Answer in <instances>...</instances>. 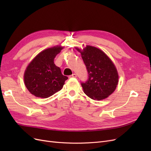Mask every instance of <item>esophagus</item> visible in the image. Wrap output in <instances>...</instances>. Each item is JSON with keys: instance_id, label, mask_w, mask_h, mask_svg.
I'll list each match as a JSON object with an SVG mask.
<instances>
[{"instance_id": "esophagus-1", "label": "esophagus", "mask_w": 151, "mask_h": 151, "mask_svg": "<svg viewBox=\"0 0 151 151\" xmlns=\"http://www.w3.org/2000/svg\"><path fill=\"white\" fill-rule=\"evenodd\" d=\"M76 77H77V75L76 74H73L72 75L69 76V78H76Z\"/></svg>"}]
</instances>
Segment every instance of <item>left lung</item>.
<instances>
[{
	"label": "left lung",
	"instance_id": "obj_1",
	"mask_svg": "<svg viewBox=\"0 0 151 151\" xmlns=\"http://www.w3.org/2000/svg\"><path fill=\"white\" fill-rule=\"evenodd\" d=\"M75 48L81 57L88 72L89 79L82 83L84 93L94 100L107 98L116 89L118 83V73L114 63L101 50L86 45L82 50Z\"/></svg>",
	"mask_w": 151,
	"mask_h": 151
}]
</instances>
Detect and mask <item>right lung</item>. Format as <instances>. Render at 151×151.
Masks as SVG:
<instances>
[{"instance_id":"1","label":"right lung","mask_w":151,"mask_h":151,"mask_svg":"<svg viewBox=\"0 0 151 151\" xmlns=\"http://www.w3.org/2000/svg\"><path fill=\"white\" fill-rule=\"evenodd\" d=\"M64 48L61 45L48 48L40 52L26 67L24 84L35 96L47 98L62 89L68 79L54 63V58Z\"/></svg>"}]
</instances>
